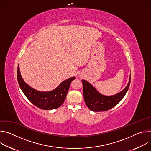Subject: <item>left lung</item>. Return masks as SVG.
Listing matches in <instances>:
<instances>
[{
	"mask_svg": "<svg viewBox=\"0 0 151 151\" xmlns=\"http://www.w3.org/2000/svg\"><path fill=\"white\" fill-rule=\"evenodd\" d=\"M131 76L126 87L120 92L114 95L106 96L100 93L88 81L82 80L83 96L88 107L93 111L109 110L118 104L127 93L130 85Z\"/></svg>",
	"mask_w": 151,
	"mask_h": 151,
	"instance_id": "left-lung-1",
	"label": "left lung"
}]
</instances>
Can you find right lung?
Returning <instances> with one entry per match:
<instances>
[{
    "mask_svg": "<svg viewBox=\"0 0 151 151\" xmlns=\"http://www.w3.org/2000/svg\"><path fill=\"white\" fill-rule=\"evenodd\" d=\"M75 78L73 77L64 80L53 91L41 92L33 89L25 83L20 74L19 65L17 68V80L23 93L33 105L46 110L59 108L63 103L71 83Z\"/></svg>",
    "mask_w": 151,
    "mask_h": 151,
    "instance_id": "add662e5",
    "label": "right lung"
}]
</instances>
